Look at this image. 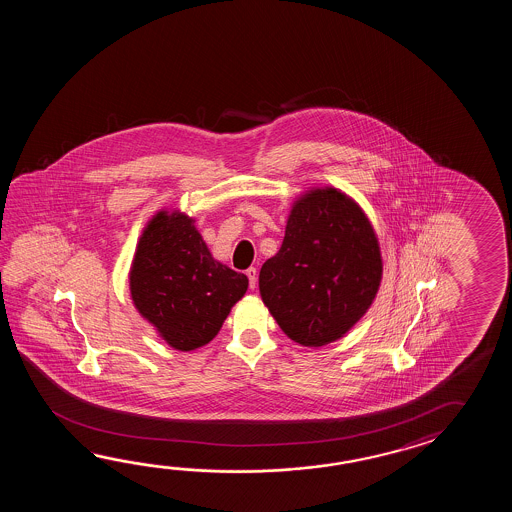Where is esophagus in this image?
<instances>
[{
	"label": "esophagus",
	"instance_id": "34e87169",
	"mask_svg": "<svg viewBox=\"0 0 512 512\" xmlns=\"http://www.w3.org/2000/svg\"><path fill=\"white\" fill-rule=\"evenodd\" d=\"M247 276H249L251 289H256V285H258V271H256V267H249V269H247Z\"/></svg>",
	"mask_w": 512,
	"mask_h": 512
}]
</instances>
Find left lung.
Segmentation results:
<instances>
[{
  "label": "left lung",
  "mask_w": 512,
  "mask_h": 512,
  "mask_svg": "<svg viewBox=\"0 0 512 512\" xmlns=\"http://www.w3.org/2000/svg\"><path fill=\"white\" fill-rule=\"evenodd\" d=\"M381 280L370 219L359 203L326 186L294 201L280 251L261 265L260 294L287 337L320 348L366 315Z\"/></svg>",
  "instance_id": "left-lung-1"
}]
</instances>
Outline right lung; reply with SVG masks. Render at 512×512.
Returning <instances> with one entry per match:
<instances>
[{"label":"right lung","instance_id":"obj_1","mask_svg":"<svg viewBox=\"0 0 512 512\" xmlns=\"http://www.w3.org/2000/svg\"><path fill=\"white\" fill-rule=\"evenodd\" d=\"M196 219L161 210L142 230L131 261L133 305L168 346L192 351L216 337L249 278L214 260Z\"/></svg>","mask_w":512,"mask_h":512}]
</instances>
